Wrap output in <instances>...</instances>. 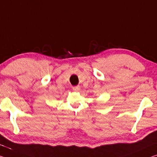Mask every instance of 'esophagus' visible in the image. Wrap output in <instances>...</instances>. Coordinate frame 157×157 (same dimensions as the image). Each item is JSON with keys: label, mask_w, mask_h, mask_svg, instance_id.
<instances>
[{"label": "esophagus", "mask_w": 157, "mask_h": 157, "mask_svg": "<svg viewBox=\"0 0 157 157\" xmlns=\"http://www.w3.org/2000/svg\"><path fill=\"white\" fill-rule=\"evenodd\" d=\"M73 91H79V90H80V86H79V85L73 86Z\"/></svg>", "instance_id": "34e87169"}]
</instances>
